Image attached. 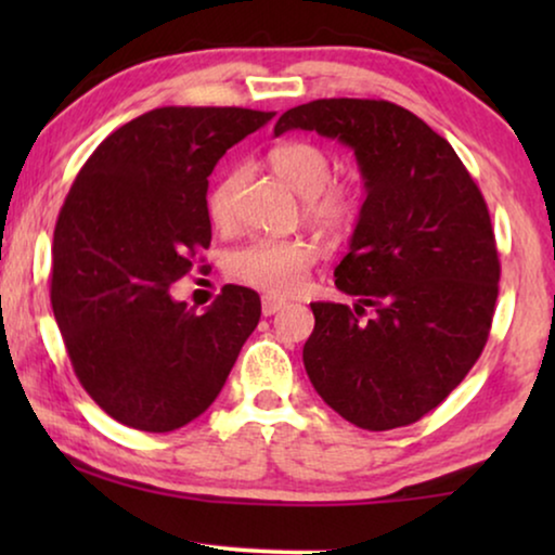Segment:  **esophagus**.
Listing matches in <instances>:
<instances>
[{
  "label": "esophagus",
  "mask_w": 555,
  "mask_h": 555,
  "mask_svg": "<svg viewBox=\"0 0 555 555\" xmlns=\"http://www.w3.org/2000/svg\"><path fill=\"white\" fill-rule=\"evenodd\" d=\"M280 308H285L283 298H275V295H262V313L264 315H275Z\"/></svg>",
  "instance_id": "obj_1"
}]
</instances>
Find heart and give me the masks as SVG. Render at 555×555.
<instances>
[{
    "instance_id": "obj_1",
    "label": "heart",
    "mask_w": 555,
    "mask_h": 555,
    "mask_svg": "<svg viewBox=\"0 0 555 555\" xmlns=\"http://www.w3.org/2000/svg\"><path fill=\"white\" fill-rule=\"evenodd\" d=\"M268 166L280 181L302 196V211L308 222L338 234L356 222L361 209L359 189L348 181H331L333 162L328 151L306 139H287L268 151ZM242 173L227 171L211 181L207 192V215L215 224H227L234 211ZM318 247L302 237H260L234 249L227 272L242 285L285 295L302 283Z\"/></svg>"
}]
</instances>
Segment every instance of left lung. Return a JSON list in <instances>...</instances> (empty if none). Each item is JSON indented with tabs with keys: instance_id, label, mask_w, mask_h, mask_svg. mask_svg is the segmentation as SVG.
<instances>
[{
	"instance_id": "1",
	"label": "left lung",
	"mask_w": 555,
	"mask_h": 555,
	"mask_svg": "<svg viewBox=\"0 0 555 555\" xmlns=\"http://www.w3.org/2000/svg\"><path fill=\"white\" fill-rule=\"evenodd\" d=\"M293 128L351 146L366 186L333 272L359 302H310L308 378L356 427H406L457 389L488 344L500 280L488 204L447 139L397 103L321 98L285 111L275 135Z\"/></svg>"
}]
</instances>
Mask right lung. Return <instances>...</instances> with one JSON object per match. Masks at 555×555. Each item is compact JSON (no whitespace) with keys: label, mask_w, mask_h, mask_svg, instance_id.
Instances as JSON below:
<instances>
[{"label":"right lung","mask_w":555,"mask_h":555,"mask_svg":"<svg viewBox=\"0 0 555 555\" xmlns=\"http://www.w3.org/2000/svg\"><path fill=\"white\" fill-rule=\"evenodd\" d=\"M275 113L166 105L120 126L65 196L50 302L73 371L113 420L173 431L207 412L257 328L260 295L224 285L204 310L169 287L211 242L209 173Z\"/></svg>","instance_id":"obj_1"}]
</instances>
